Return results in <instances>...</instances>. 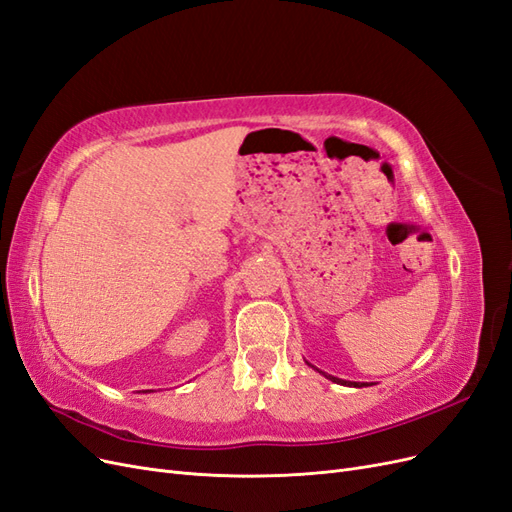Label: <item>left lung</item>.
<instances>
[{
	"instance_id": "8db88e82",
	"label": "left lung",
	"mask_w": 512,
	"mask_h": 512,
	"mask_svg": "<svg viewBox=\"0 0 512 512\" xmlns=\"http://www.w3.org/2000/svg\"><path fill=\"white\" fill-rule=\"evenodd\" d=\"M322 374V371H320ZM327 376L331 382H337V384H344V386H356V389H361V386H367L365 382H348V380H342V378H335V376H329V374H324Z\"/></svg>"
}]
</instances>
